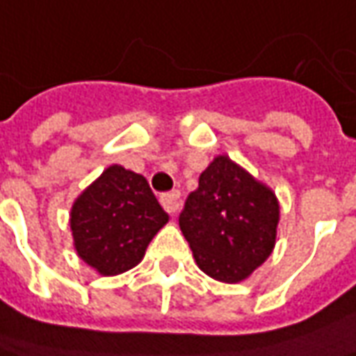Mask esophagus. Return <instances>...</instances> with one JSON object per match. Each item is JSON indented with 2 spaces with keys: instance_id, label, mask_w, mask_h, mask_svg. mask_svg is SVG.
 I'll return each instance as SVG.
<instances>
[{
  "instance_id": "34e87169",
  "label": "esophagus",
  "mask_w": 356,
  "mask_h": 356,
  "mask_svg": "<svg viewBox=\"0 0 356 356\" xmlns=\"http://www.w3.org/2000/svg\"><path fill=\"white\" fill-rule=\"evenodd\" d=\"M160 202L161 206L165 208V212L175 213L179 210V206H181V193H179V191L165 193V195H161Z\"/></svg>"
}]
</instances>
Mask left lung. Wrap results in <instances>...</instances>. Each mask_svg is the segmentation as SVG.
<instances>
[{"mask_svg": "<svg viewBox=\"0 0 356 356\" xmlns=\"http://www.w3.org/2000/svg\"><path fill=\"white\" fill-rule=\"evenodd\" d=\"M280 204L227 156L202 171L179 225L198 268L223 283L243 282L272 254Z\"/></svg>", "mask_w": 356, "mask_h": 356, "instance_id": "left-lung-1", "label": "left lung"}]
</instances>
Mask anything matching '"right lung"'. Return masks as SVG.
<instances>
[{
	"label": "right lung",
	"mask_w": 356,
	"mask_h": 356,
	"mask_svg": "<svg viewBox=\"0 0 356 356\" xmlns=\"http://www.w3.org/2000/svg\"><path fill=\"white\" fill-rule=\"evenodd\" d=\"M165 223L148 181L121 165L104 171L71 210L74 248L102 275L135 268Z\"/></svg>",
	"instance_id": "right-lung-1"
}]
</instances>
